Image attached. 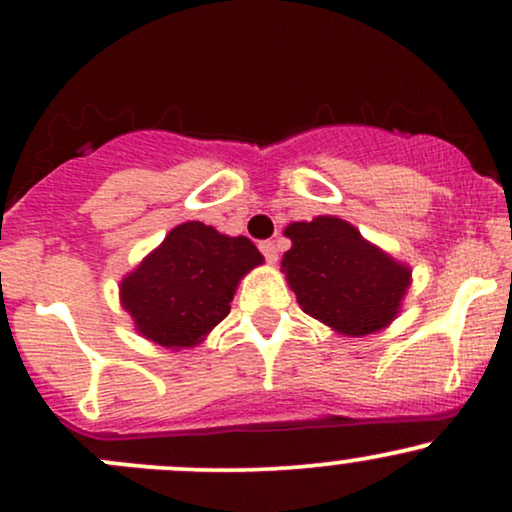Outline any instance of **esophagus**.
I'll return each instance as SVG.
<instances>
[{"label": "esophagus", "instance_id": "34e87169", "mask_svg": "<svg viewBox=\"0 0 512 512\" xmlns=\"http://www.w3.org/2000/svg\"><path fill=\"white\" fill-rule=\"evenodd\" d=\"M260 250H262L264 260H267V262H276V257H279V250H276L274 240H262Z\"/></svg>", "mask_w": 512, "mask_h": 512}]
</instances>
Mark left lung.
Here are the masks:
<instances>
[{
    "instance_id": "obj_1",
    "label": "left lung",
    "mask_w": 512,
    "mask_h": 512,
    "mask_svg": "<svg viewBox=\"0 0 512 512\" xmlns=\"http://www.w3.org/2000/svg\"><path fill=\"white\" fill-rule=\"evenodd\" d=\"M284 233L293 245L281 267L303 313L351 337L390 325L407 293L409 267L334 216L291 223Z\"/></svg>"
}]
</instances>
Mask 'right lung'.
I'll list each match as a JSON object with an SVG mask.
<instances>
[{"label": "right lung", "instance_id": "1", "mask_svg": "<svg viewBox=\"0 0 512 512\" xmlns=\"http://www.w3.org/2000/svg\"><path fill=\"white\" fill-rule=\"evenodd\" d=\"M257 264L260 250L245 236H221L199 221L180 223L122 281V305L151 342L195 346L231 313L240 276Z\"/></svg>", "mask_w": 512, "mask_h": 512}]
</instances>
